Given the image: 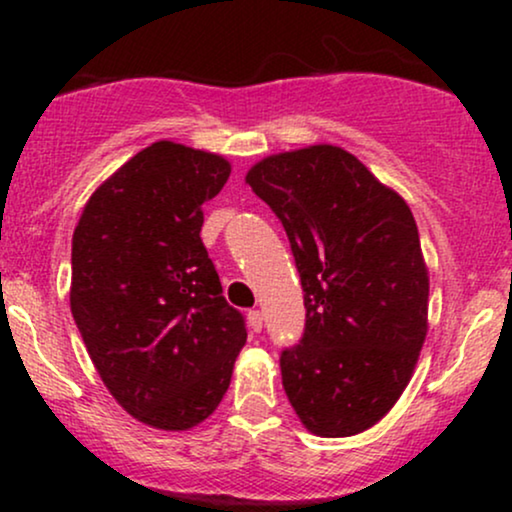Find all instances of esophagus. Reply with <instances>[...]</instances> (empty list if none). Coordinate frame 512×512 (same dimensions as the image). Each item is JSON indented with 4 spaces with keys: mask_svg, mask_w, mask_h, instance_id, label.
Returning a JSON list of instances; mask_svg holds the SVG:
<instances>
[{
    "mask_svg": "<svg viewBox=\"0 0 512 512\" xmlns=\"http://www.w3.org/2000/svg\"><path fill=\"white\" fill-rule=\"evenodd\" d=\"M248 325H250L252 332H262V313H260V310H250Z\"/></svg>",
    "mask_w": 512,
    "mask_h": 512,
    "instance_id": "esophagus-1",
    "label": "esophagus"
}]
</instances>
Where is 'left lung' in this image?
<instances>
[{"mask_svg":"<svg viewBox=\"0 0 512 512\" xmlns=\"http://www.w3.org/2000/svg\"><path fill=\"white\" fill-rule=\"evenodd\" d=\"M245 182L279 216L305 293L303 339L281 354L286 397L315 436H356L402 397L428 332L409 204L332 144L262 158Z\"/></svg>","mask_w":512,"mask_h":512,"instance_id":"obj_1","label":"left lung"}]
</instances>
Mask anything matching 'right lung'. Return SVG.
Listing matches in <instances>:
<instances>
[{
  "mask_svg": "<svg viewBox=\"0 0 512 512\" xmlns=\"http://www.w3.org/2000/svg\"><path fill=\"white\" fill-rule=\"evenodd\" d=\"M231 175L219 154L154 142L88 197L72 238L69 305L127 414L187 431L219 407L248 332L221 296L199 231Z\"/></svg>",
  "mask_w": 512,
  "mask_h": 512,
  "instance_id": "obj_1",
  "label": "right lung"
}]
</instances>
